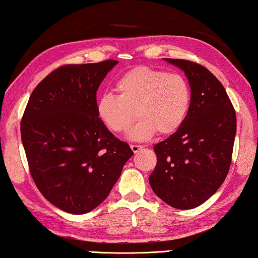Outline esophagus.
<instances>
[{"mask_svg":"<svg viewBox=\"0 0 258 258\" xmlns=\"http://www.w3.org/2000/svg\"><path fill=\"white\" fill-rule=\"evenodd\" d=\"M130 148H132V151L134 152V153H137V152H139L143 148V146L142 145H130Z\"/></svg>","mask_w":258,"mask_h":258,"instance_id":"esophagus-1","label":"esophagus"}]
</instances>
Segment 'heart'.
I'll return each instance as SVG.
<instances>
[{
	"label": "heart",
	"instance_id": "heart-1",
	"mask_svg": "<svg viewBox=\"0 0 258 258\" xmlns=\"http://www.w3.org/2000/svg\"><path fill=\"white\" fill-rule=\"evenodd\" d=\"M115 89L117 96L106 94L98 101V115L115 134L126 132L137 115L129 134L134 141H146L156 132L161 136L177 133L190 111V85L179 72L138 66L116 80Z\"/></svg>",
	"mask_w": 258,
	"mask_h": 258
}]
</instances>
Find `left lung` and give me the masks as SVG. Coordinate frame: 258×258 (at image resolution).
I'll use <instances>...</instances> for the list:
<instances>
[{
  "instance_id": "obj_1",
  "label": "left lung",
  "mask_w": 258,
  "mask_h": 258,
  "mask_svg": "<svg viewBox=\"0 0 258 258\" xmlns=\"http://www.w3.org/2000/svg\"><path fill=\"white\" fill-rule=\"evenodd\" d=\"M186 74L191 106L177 133L156 144L150 183L157 196L179 210L200 206L227 178L237 130L236 111L220 80L196 62L165 58Z\"/></svg>"
}]
</instances>
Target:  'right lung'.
Returning a JSON list of instances; mask_svg holds the SVG:
<instances>
[{"label": "right lung", "mask_w": 258, "mask_h": 258, "mask_svg": "<svg viewBox=\"0 0 258 258\" xmlns=\"http://www.w3.org/2000/svg\"><path fill=\"white\" fill-rule=\"evenodd\" d=\"M117 63L66 64L36 86L21 119V141L36 187L54 206L85 214L98 206L134 152L103 123L96 92Z\"/></svg>", "instance_id": "add662e5"}]
</instances>
